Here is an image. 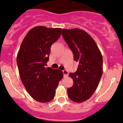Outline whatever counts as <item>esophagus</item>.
Returning <instances> with one entry per match:
<instances>
[{"label":"esophagus","mask_w":123,"mask_h":123,"mask_svg":"<svg viewBox=\"0 0 123 123\" xmlns=\"http://www.w3.org/2000/svg\"><path fill=\"white\" fill-rule=\"evenodd\" d=\"M63 76H64V78H66V77H67L68 75V72L67 70H63Z\"/></svg>","instance_id":"34e87169"}]
</instances>
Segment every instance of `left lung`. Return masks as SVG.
Here are the masks:
<instances>
[{
  "label": "left lung",
  "mask_w": 123,
  "mask_h": 123,
  "mask_svg": "<svg viewBox=\"0 0 123 123\" xmlns=\"http://www.w3.org/2000/svg\"><path fill=\"white\" fill-rule=\"evenodd\" d=\"M62 36L78 62L75 73H70L73 86L67 89L72 101L82 103L95 92L103 74V57L96 42L88 33L79 28L63 29Z\"/></svg>",
  "instance_id": "obj_1"
}]
</instances>
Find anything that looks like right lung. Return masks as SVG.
Masks as SVG:
<instances>
[{
  "label": "right lung",
  "instance_id": "1",
  "mask_svg": "<svg viewBox=\"0 0 123 123\" xmlns=\"http://www.w3.org/2000/svg\"><path fill=\"white\" fill-rule=\"evenodd\" d=\"M62 30L34 27L25 35L18 53L16 62L21 80L30 96L39 102L52 100L63 77L62 71L45 67L51 45L60 37Z\"/></svg>",
  "mask_w": 123,
  "mask_h": 123
}]
</instances>
